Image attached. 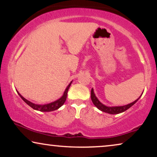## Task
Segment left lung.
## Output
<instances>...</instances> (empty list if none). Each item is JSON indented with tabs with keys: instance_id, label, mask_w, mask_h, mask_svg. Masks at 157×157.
Returning a JSON list of instances; mask_svg holds the SVG:
<instances>
[{
	"instance_id": "left-lung-1",
	"label": "left lung",
	"mask_w": 157,
	"mask_h": 157,
	"mask_svg": "<svg viewBox=\"0 0 157 157\" xmlns=\"http://www.w3.org/2000/svg\"><path fill=\"white\" fill-rule=\"evenodd\" d=\"M141 96H139V98H137L136 100H135L134 102L131 103V104H128L127 105H125V106H105L104 104H103L98 99L97 97H96L95 94H94L93 88L91 89V98L92 102L94 104V106L97 107V109H99L101 111H104V112L110 113V114H118V113H122L124 111H125L132 107L133 105H134L135 103L137 102V101L139 99V98L141 97Z\"/></svg>"
}]
</instances>
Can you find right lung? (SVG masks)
<instances>
[{"instance_id":"1","label":"right lung","mask_w":157,"mask_h":157,"mask_svg":"<svg viewBox=\"0 0 157 157\" xmlns=\"http://www.w3.org/2000/svg\"><path fill=\"white\" fill-rule=\"evenodd\" d=\"M72 81H71L69 84L68 85V86L66 87V89L65 90V91H64L63 96H62L61 98H59V99H57L56 101H54L49 103V104H34V103L31 102L30 101L27 100L26 98H25L23 96H21V94H19V92L18 91H17V93H18V95L20 96V97L22 98V99L26 103V104L29 105V106H31V108H33V109H35V110H37V111H44V112H49V111H53L57 110V109H59L61 106H63V104L65 103L66 100L68 89H69V87H70Z\"/></svg>"}]
</instances>
